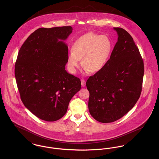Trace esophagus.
Masks as SVG:
<instances>
[{
    "label": "esophagus",
    "mask_w": 159,
    "mask_h": 159,
    "mask_svg": "<svg viewBox=\"0 0 159 159\" xmlns=\"http://www.w3.org/2000/svg\"><path fill=\"white\" fill-rule=\"evenodd\" d=\"M81 86H82L83 87H84V86H86V81H85V80H83V79H82V80H81Z\"/></svg>",
    "instance_id": "1"
}]
</instances>
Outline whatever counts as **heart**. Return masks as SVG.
Here are the masks:
<instances>
[{
  "label": "heart",
  "instance_id": "heart-1",
  "mask_svg": "<svg viewBox=\"0 0 159 159\" xmlns=\"http://www.w3.org/2000/svg\"><path fill=\"white\" fill-rule=\"evenodd\" d=\"M113 51L111 39L103 35L89 32L78 39L73 43L72 51L67 54V66L75 73L80 65L90 73L101 70L107 63Z\"/></svg>",
  "mask_w": 159,
  "mask_h": 159
}]
</instances>
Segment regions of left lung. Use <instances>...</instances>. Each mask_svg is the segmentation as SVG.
Returning <instances> with one entry per match:
<instances>
[{
    "instance_id": "1",
    "label": "left lung",
    "mask_w": 159,
    "mask_h": 159,
    "mask_svg": "<svg viewBox=\"0 0 159 159\" xmlns=\"http://www.w3.org/2000/svg\"><path fill=\"white\" fill-rule=\"evenodd\" d=\"M117 42L105 67L86 81L91 116L102 123L113 122L136 104L142 90L144 63L132 36L114 27Z\"/></svg>"
}]
</instances>
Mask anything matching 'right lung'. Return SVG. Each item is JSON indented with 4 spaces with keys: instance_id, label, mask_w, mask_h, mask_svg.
Instances as JSON below:
<instances>
[{
    "instance_id": "obj_1",
    "label": "right lung",
    "mask_w": 159,
    "mask_h": 159,
    "mask_svg": "<svg viewBox=\"0 0 159 159\" xmlns=\"http://www.w3.org/2000/svg\"><path fill=\"white\" fill-rule=\"evenodd\" d=\"M71 26L39 28L21 46L15 66L20 97L24 106L46 121H56L67 111L80 90V78L66 70L68 46L64 42Z\"/></svg>"
}]
</instances>
